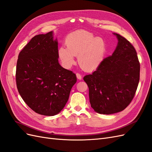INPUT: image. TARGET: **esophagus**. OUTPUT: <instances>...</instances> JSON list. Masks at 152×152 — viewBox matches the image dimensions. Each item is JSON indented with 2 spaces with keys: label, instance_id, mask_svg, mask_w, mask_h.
Masks as SVG:
<instances>
[{
  "label": "esophagus",
  "instance_id": "esophagus-1",
  "mask_svg": "<svg viewBox=\"0 0 152 152\" xmlns=\"http://www.w3.org/2000/svg\"><path fill=\"white\" fill-rule=\"evenodd\" d=\"M76 76H77V78L79 80H81L82 79V75L80 74V73H77L76 74Z\"/></svg>",
  "mask_w": 152,
  "mask_h": 152
}]
</instances>
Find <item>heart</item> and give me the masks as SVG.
Returning a JSON list of instances; mask_svg holds the SVG:
<instances>
[{
  "label": "heart",
  "mask_w": 152,
  "mask_h": 152,
  "mask_svg": "<svg viewBox=\"0 0 152 152\" xmlns=\"http://www.w3.org/2000/svg\"><path fill=\"white\" fill-rule=\"evenodd\" d=\"M66 47L61 45L58 49V56L66 68H70L75 63V56H78L80 66L87 72L98 68L104 60L106 43L102 37L86 30H77L66 37Z\"/></svg>",
  "instance_id": "obj_1"
}]
</instances>
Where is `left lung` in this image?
I'll list each match as a JSON object with an SVG mask.
<instances>
[{
    "instance_id": "8db88e82",
    "label": "left lung",
    "mask_w": 152,
    "mask_h": 152,
    "mask_svg": "<svg viewBox=\"0 0 152 152\" xmlns=\"http://www.w3.org/2000/svg\"><path fill=\"white\" fill-rule=\"evenodd\" d=\"M112 56L84 80L89 87V102L96 112L110 115L120 112L130 104L140 81V64L133 45L119 34Z\"/></svg>"
}]
</instances>
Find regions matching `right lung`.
<instances>
[{
    "label": "right lung",
    "instance_id": "obj_1",
    "mask_svg": "<svg viewBox=\"0 0 152 152\" xmlns=\"http://www.w3.org/2000/svg\"><path fill=\"white\" fill-rule=\"evenodd\" d=\"M58 45L53 31L35 35L21 50L17 61L18 92L32 110L43 115L61 111L77 82L75 73L59 65Z\"/></svg>",
    "mask_w": 152,
    "mask_h": 152
}]
</instances>
